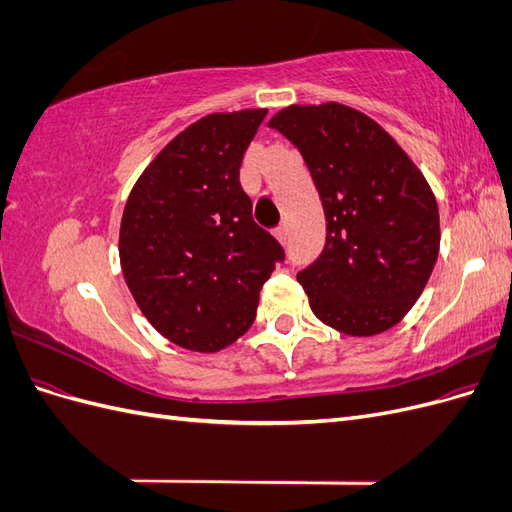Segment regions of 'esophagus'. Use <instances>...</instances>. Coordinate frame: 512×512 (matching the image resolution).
<instances>
[{"label": "esophagus", "mask_w": 512, "mask_h": 512, "mask_svg": "<svg viewBox=\"0 0 512 512\" xmlns=\"http://www.w3.org/2000/svg\"><path fill=\"white\" fill-rule=\"evenodd\" d=\"M275 239L280 241L282 245L288 241V226H286V224H282V226H277V228H275Z\"/></svg>", "instance_id": "obj_1"}]
</instances>
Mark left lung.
Returning a JSON list of instances; mask_svg holds the SVG:
<instances>
[{
  "mask_svg": "<svg viewBox=\"0 0 512 512\" xmlns=\"http://www.w3.org/2000/svg\"><path fill=\"white\" fill-rule=\"evenodd\" d=\"M269 126L303 153L327 215V245L297 273L312 312L352 337L389 331L440 252L438 203L421 168L378 121L339 102L290 104Z\"/></svg>",
  "mask_w": 512,
  "mask_h": 512,
  "instance_id": "obj_1",
  "label": "left lung"
}]
</instances>
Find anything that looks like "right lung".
I'll use <instances>...</instances> for the list:
<instances>
[{
  "mask_svg": "<svg viewBox=\"0 0 512 512\" xmlns=\"http://www.w3.org/2000/svg\"><path fill=\"white\" fill-rule=\"evenodd\" d=\"M267 108L211 113L179 132L136 179L121 215L119 262L145 318L192 352L247 333L282 245L252 218L239 181Z\"/></svg>",
  "mask_w": 512,
  "mask_h": 512,
  "instance_id": "right-lung-1",
  "label": "right lung"
}]
</instances>
